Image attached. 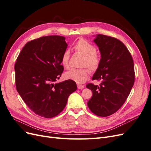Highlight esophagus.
I'll return each mask as SVG.
<instances>
[{
	"mask_svg": "<svg viewBox=\"0 0 151 151\" xmlns=\"http://www.w3.org/2000/svg\"><path fill=\"white\" fill-rule=\"evenodd\" d=\"M77 88L79 89H82L84 88V85H83V84H77Z\"/></svg>",
	"mask_w": 151,
	"mask_h": 151,
	"instance_id": "esophagus-1",
	"label": "esophagus"
}]
</instances>
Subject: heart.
<instances>
[{"label": "heart", "mask_w": 151, "mask_h": 151, "mask_svg": "<svg viewBox=\"0 0 151 151\" xmlns=\"http://www.w3.org/2000/svg\"><path fill=\"white\" fill-rule=\"evenodd\" d=\"M74 48L77 52L84 55L83 65L88 66L91 70H96L101 63V57L96 51V48L93 44L84 38H80L75 43ZM70 52L65 50L62 55L60 62L65 68L69 67ZM89 69L88 67L82 68H72L65 73L67 79L74 81L77 83H84L88 79Z\"/></svg>", "instance_id": "b5f03b06"}]
</instances>
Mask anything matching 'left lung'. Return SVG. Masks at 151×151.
I'll use <instances>...</instances> for the list:
<instances>
[{
	"mask_svg": "<svg viewBox=\"0 0 151 151\" xmlns=\"http://www.w3.org/2000/svg\"><path fill=\"white\" fill-rule=\"evenodd\" d=\"M94 42L101 58L92 80L100 81L101 84L86 85L93 92L88 106L96 115L105 117L116 112L129 96L135 81L134 60L119 40L98 35Z\"/></svg>",
	"mask_w": 151,
	"mask_h": 151,
	"instance_id": "obj_1",
	"label": "left lung"
}]
</instances>
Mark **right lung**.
Instances as JSON below:
<instances>
[{"mask_svg":"<svg viewBox=\"0 0 151 151\" xmlns=\"http://www.w3.org/2000/svg\"><path fill=\"white\" fill-rule=\"evenodd\" d=\"M67 46L63 36H42L27 43L16 60V89L31 111L42 117L58 115L77 89L72 80L54 84L63 71L60 60Z\"/></svg>","mask_w":151,"mask_h":151,"instance_id":"1","label":"right lung"}]
</instances>
